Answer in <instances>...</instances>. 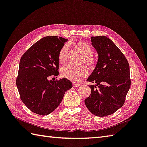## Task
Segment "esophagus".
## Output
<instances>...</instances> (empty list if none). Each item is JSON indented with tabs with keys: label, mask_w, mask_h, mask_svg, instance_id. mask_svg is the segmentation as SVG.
<instances>
[{
	"label": "esophagus",
	"mask_w": 147,
	"mask_h": 147,
	"mask_svg": "<svg viewBox=\"0 0 147 147\" xmlns=\"http://www.w3.org/2000/svg\"><path fill=\"white\" fill-rule=\"evenodd\" d=\"M73 87H79L80 85V84H77V83H73Z\"/></svg>",
	"instance_id": "obj_1"
}]
</instances>
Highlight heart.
Returning a JSON list of instances; mask_svg holds the SVG:
<instances>
[{
    "label": "heart",
    "instance_id": "b5f03b06",
    "mask_svg": "<svg viewBox=\"0 0 147 147\" xmlns=\"http://www.w3.org/2000/svg\"><path fill=\"white\" fill-rule=\"evenodd\" d=\"M73 47L80 53L83 56L81 60V65L85 64L89 69H94L97 63V60L92 55L93 49L89 44L84 41H78L73 43ZM67 47L66 45L60 48L58 54V60L61 64L66 62ZM61 74L63 78L73 82H78L86 77L89 74V71L85 66L75 67L70 65L63 67L61 70Z\"/></svg>",
    "mask_w": 147,
    "mask_h": 147
}]
</instances>
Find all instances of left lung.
Wrapping results in <instances>:
<instances>
[{
  "label": "left lung",
  "instance_id": "obj_1",
  "mask_svg": "<svg viewBox=\"0 0 147 147\" xmlns=\"http://www.w3.org/2000/svg\"><path fill=\"white\" fill-rule=\"evenodd\" d=\"M92 45L97 51L96 66L87 82L91 92L85 104L94 115H111L123 105L130 87L129 62L119 48L105 36H92Z\"/></svg>",
  "mask_w": 147,
  "mask_h": 147
}]
</instances>
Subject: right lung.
I'll use <instances>...</instances> for the list:
<instances>
[{"mask_svg":"<svg viewBox=\"0 0 147 147\" xmlns=\"http://www.w3.org/2000/svg\"><path fill=\"white\" fill-rule=\"evenodd\" d=\"M67 41L57 36L44 37L20 58L16 84L21 100L34 113L45 116L52 113L60 105L65 92L73 87L72 82L65 78L49 80L59 74L58 54Z\"/></svg>","mask_w":147,"mask_h":147,"instance_id":"obj_1","label":"right lung"}]
</instances>
